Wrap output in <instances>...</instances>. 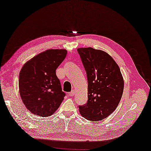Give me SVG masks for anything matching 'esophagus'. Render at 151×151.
Segmentation results:
<instances>
[{"mask_svg": "<svg viewBox=\"0 0 151 151\" xmlns=\"http://www.w3.org/2000/svg\"><path fill=\"white\" fill-rule=\"evenodd\" d=\"M68 94H69V96H73V95L75 94V91H74V90H72V91H71L70 92H69Z\"/></svg>", "mask_w": 151, "mask_h": 151, "instance_id": "34e87169", "label": "esophagus"}]
</instances>
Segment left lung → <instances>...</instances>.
I'll return each mask as SVG.
<instances>
[{
  "label": "left lung",
  "instance_id": "obj_1",
  "mask_svg": "<svg viewBox=\"0 0 151 151\" xmlns=\"http://www.w3.org/2000/svg\"><path fill=\"white\" fill-rule=\"evenodd\" d=\"M78 52L88 80V101L79 105L81 115L89 121L107 117L119 105L124 82L119 66L109 55L93 48H80Z\"/></svg>",
  "mask_w": 151,
  "mask_h": 151
}]
</instances>
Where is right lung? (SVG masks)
<instances>
[{"label": "right lung", "mask_w": 151, "mask_h": 151, "mask_svg": "<svg viewBox=\"0 0 151 151\" xmlns=\"http://www.w3.org/2000/svg\"><path fill=\"white\" fill-rule=\"evenodd\" d=\"M65 49H50L32 58L19 73V89L22 101L30 112L42 117L54 113L63 101L56 69L67 55Z\"/></svg>", "instance_id": "add662e5"}]
</instances>
